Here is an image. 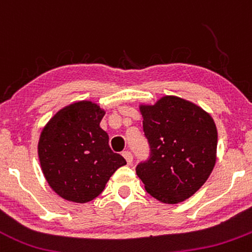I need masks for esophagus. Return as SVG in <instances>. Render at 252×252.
<instances>
[{
  "instance_id": "1",
  "label": "esophagus",
  "mask_w": 252,
  "mask_h": 252,
  "mask_svg": "<svg viewBox=\"0 0 252 252\" xmlns=\"http://www.w3.org/2000/svg\"><path fill=\"white\" fill-rule=\"evenodd\" d=\"M123 156H124V158L126 159V161H127V164H128V165H131L132 164V161H133V156H132V153L129 151H125L123 153Z\"/></svg>"
}]
</instances>
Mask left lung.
Returning <instances> with one entry per match:
<instances>
[{
  "label": "left lung",
  "instance_id": "8db88e82",
  "mask_svg": "<svg viewBox=\"0 0 252 252\" xmlns=\"http://www.w3.org/2000/svg\"><path fill=\"white\" fill-rule=\"evenodd\" d=\"M149 158L136 166L147 192L164 203L191 197L216 164L218 133L210 114L178 96L139 106Z\"/></svg>",
  "mask_w": 252,
  "mask_h": 252
}]
</instances>
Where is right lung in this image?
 <instances>
[{
    "label": "right lung",
    "mask_w": 252,
    "mask_h": 252,
    "mask_svg": "<svg viewBox=\"0 0 252 252\" xmlns=\"http://www.w3.org/2000/svg\"><path fill=\"white\" fill-rule=\"evenodd\" d=\"M105 111L92 101L61 109L42 129L38 154L50 188L67 201L86 203L98 197L110 176L125 165L109 147L100 127Z\"/></svg>",
    "instance_id": "add662e5"
}]
</instances>
